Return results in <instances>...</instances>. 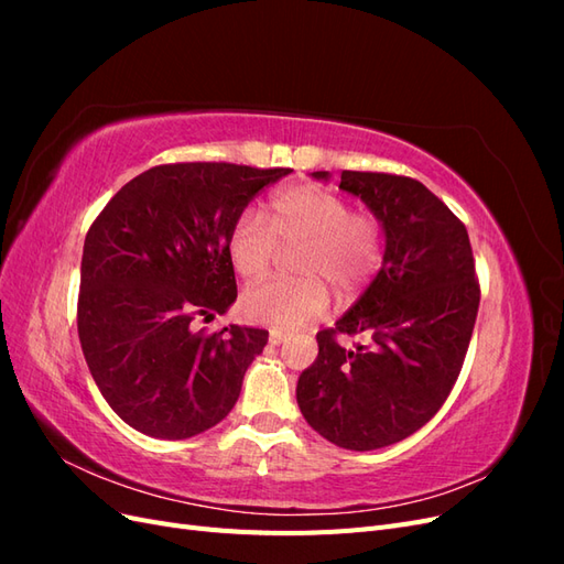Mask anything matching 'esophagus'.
<instances>
[{
  "label": "esophagus",
  "mask_w": 564,
  "mask_h": 564,
  "mask_svg": "<svg viewBox=\"0 0 564 564\" xmlns=\"http://www.w3.org/2000/svg\"><path fill=\"white\" fill-rule=\"evenodd\" d=\"M284 338H286V334H284V332H280V329H272V332H270V338H268V340H270V344H272V346H280Z\"/></svg>",
  "instance_id": "obj_1"
}]
</instances>
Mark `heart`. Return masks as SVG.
<instances>
[{"label": "heart", "instance_id": "1", "mask_svg": "<svg viewBox=\"0 0 564 564\" xmlns=\"http://www.w3.org/2000/svg\"><path fill=\"white\" fill-rule=\"evenodd\" d=\"M282 249L292 256L294 280L247 289L245 319L272 329H299L329 308V290L352 299L383 263V226L369 212H350L346 197L322 185H296L270 202L268 218L247 209L230 228L228 259L237 275H268Z\"/></svg>", "mask_w": 564, "mask_h": 564}]
</instances>
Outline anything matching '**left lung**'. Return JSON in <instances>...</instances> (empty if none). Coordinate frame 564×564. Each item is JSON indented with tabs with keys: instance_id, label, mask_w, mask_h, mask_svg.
<instances>
[{
	"instance_id": "obj_1",
	"label": "left lung",
	"mask_w": 564,
	"mask_h": 564,
	"mask_svg": "<svg viewBox=\"0 0 564 564\" xmlns=\"http://www.w3.org/2000/svg\"><path fill=\"white\" fill-rule=\"evenodd\" d=\"M338 187L381 220L383 265L336 327L317 332V360L299 377L296 400L324 440L369 452L416 433L449 398L470 346L480 282L466 226L423 183L344 172ZM338 335L366 340L346 349Z\"/></svg>"
}]
</instances>
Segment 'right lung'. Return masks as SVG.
Returning <instances> with one entry per match:
<instances>
[{
	"label": "right lung",
	"mask_w": 564,
	"mask_h": 564,
	"mask_svg": "<svg viewBox=\"0 0 564 564\" xmlns=\"http://www.w3.org/2000/svg\"><path fill=\"white\" fill-rule=\"evenodd\" d=\"M292 169L152 166L96 216L82 253L77 332L100 395L131 429L185 440L228 416L265 329L207 334L237 299L230 228Z\"/></svg>",
	"instance_id": "right-lung-1"
}]
</instances>
